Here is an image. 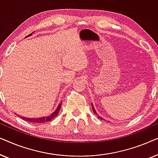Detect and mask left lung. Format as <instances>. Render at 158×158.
Here are the masks:
<instances>
[{
	"label": "left lung",
	"mask_w": 158,
	"mask_h": 158,
	"mask_svg": "<svg viewBox=\"0 0 158 158\" xmlns=\"http://www.w3.org/2000/svg\"><path fill=\"white\" fill-rule=\"evenodd\" d=\"M92 109H93V111H94V114H96V116H98V117L99 118H100V119H103V118H101L100 116H98V114H97V113H96V110H95V109H94V105H93V103H92Z\"/></svg>",
	"instance_id": "8db88e82"
}]
</instances>
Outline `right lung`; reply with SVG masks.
Returning <instances> with one entry per match:
<instances>
[{
	"instance_id": "right-lung-1",
	"label": "right lung",
	"mask_w": 158,
	"mask_h": 158,
	"mask_svg": "<svg viewBox=\"0 0 158 158\" xmlns=\"http://www.w3.org/2000/svg\"><path fill=\"white\" fill-rule=\"evenodd\" d=\"M31 35H32V33L29 34V35H28L27 37H28V36H31ZM61 105H62V102L60 103L59 105H58L57 109H56L55 111H54L53 113L49 116H43V117H40V118H27V117H23V116H21V118L23 120L27 121V122L36 123V124H41V123H44V122H49V121L52 120L54 118H55L56 116H57V114H58V113H59V111L60 110V108H61Z\"/></svg>"
}]
</instances>
